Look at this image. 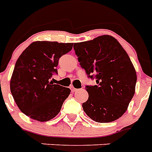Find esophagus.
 I'll return each instance as SVG.
<instances>
[{"label":"esophagus","mask_w":152,"mask_h":152,"mask_svg":"<svg viewBox=\"0 0 152 152\" xmlns=\"http://www.w3.org/2000/svg\"><path fill=\"white\" fill-rule=\"evenodd\" d=\"M71 89H72V91H73V92H75V91H78V89H76V88H74L73 86H72V87H71Z\"/></svg>","instance_id":"1"}]
</instances>
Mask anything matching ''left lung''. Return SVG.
<instances>
[{"label": "left lung", "mask_w": 152, "mask_h": 152, "mask_svg": "<svg viewBox=\"0 0 152 152\" xmlns=\"http://www.w3.org/2000/svg\"><path fill=\"white\" fill-rule=\"evenodd\" d=\"M75 53L88 77L97 85L87 86L88 99L82 106L96 122L117 120L127 110L135 94L137 72L126 51L111 35L74 43Z\"/></svg>", "instance_id": "left-lung-1"}]
</instances>
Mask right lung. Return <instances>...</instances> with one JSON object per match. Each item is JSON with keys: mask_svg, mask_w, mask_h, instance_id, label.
<instances>
[{"mask_svg": "<svg viewBox=\"0 0 152 152\" xmlns=\"http://www.w3.org/2000/svg\"><path fill=\"white\" fill-rule=\"evenodd\" d=\"M73 43L36 41L20 54L10 80L12 97L21 112L39 121H47L59 113L71 90L50 80L62 55Z\"/></svg>", "mask_w": 152, "mask_h": 152, "instance_id": "1", "label": "right lung"}]
</instances>
